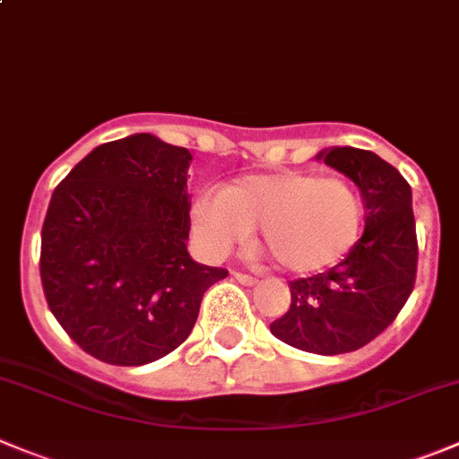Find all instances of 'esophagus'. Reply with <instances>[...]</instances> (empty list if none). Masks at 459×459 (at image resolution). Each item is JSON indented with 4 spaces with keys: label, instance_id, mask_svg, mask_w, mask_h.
<instances>
[{
    "label": "esophagus",
    "instance_id": "esophagus-1",
    "mask_svg": "<svg viewBox=\"0 0 459 459\" xmlns=\"http://www.w3.org/2000/svg\"><path fill=\"white\" fill-rule=\"evenodd\" d=\"M233 276H235V281L242 282V285H255V282H258V281H255L254 276H249V273H239V272H235Z\"/></svg>",
    "mask_w": 459,
    "mask_h": 459
}]
</instances>
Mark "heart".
Masks as SVG:
<instances>
[{"mask_svg":"<svg viewBox=\"0 0 459 459\" xmlns=\"http://www.w3.org/2000/svg\"><path fill=\"white\" fill-rule=\"evenodd\" d=\"M254 226L281 267L315 273L342 263L358 244L365 199L346 178L285 169L235 178L192 204V229L210 255L229 254Z\"/></svg>","mask_w":459,"mask_h":459,"instance_id":"heart-1","label":"heart"}]
</instances>
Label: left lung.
<instances>
[{
  "label": "left lung",
  "instance_id": "1",
  "mask_svg": "<svg viewBox=\"0 0 459 459\" xmlns=\"http://www.w3.org/2000/svg\"><path fill=\"white\" fill-rule=\"evenodd\" d=\"M315 158L358 186L367 208L365 233L333 269L290 282V310L269 328L299 351L340 355L378 337L412 294V190L401 171L374 152L331 147Z\"/></svg>",
  "mask_w": 459,
  "mask_h": 459
}]
</instances>
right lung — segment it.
<instances>
[{"mask_svg": "<svg viewBox=\"0 0 459 459\" xmlns=\"http://www.w3.org/2000/svg\"><path fill=\"white\" fill-rule=\"evenodd\" d=\"M192 153L135 133L100 144L47 208L40 278L67 335L92 358L149 365L181 346L204 292L229 276L187 254Z\"/></svg>", "mask_w": 459, "mask_h": 459, "instance_id": "right-lung-1", "label": "right lung"}]
</instances>
